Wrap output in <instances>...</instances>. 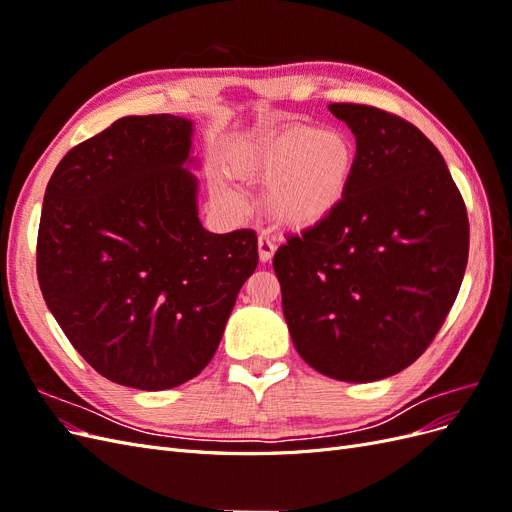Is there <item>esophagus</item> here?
<instances>
[{"instance_id":"esophagus-1","label":"esophagus","mask_w":512,"mask_h":512,"mask_svg":"<svg viewBox=\"0 0 512 512\" xmlns=\"http://www.w3.org/2000/svg\"><path fill=\"white\" fill-rule=\"evenodd\" d=\"M275 254V245L269 237H258V256L262 262H269Z\"/></svg>"}]
</instances>
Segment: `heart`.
Segmentation results:
<instances>
[{"instance_id": "obj_1", "label": "heart", "mask_w": 512, "mask_h": 512, "mask_svg": "<svg viewBox=\"0 0 512 512\" xmlns=\"http://www.w3.org/2000/svg\"><path fill=\"white\" fill-rule=\"evenodd\" d=\"M230 166L247 181L269 185L267 205L277 224L309 230L327 222L348 196L356 145L346 132L290 121L243 136Z\"/></svg>"}]
</instances>
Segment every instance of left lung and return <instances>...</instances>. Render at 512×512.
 <instances>
[{
    "mask_svg": "<svg viewBox=\"0 0 512 512\" xmlns=\"http://www.w3.org/2000/svg\"><path fill=\"white\" fill-rule=\"evenodd\" d=\"M356 136L348 196L290 237L273 269L292 344L320 374L374 382L438 335L466 273L468 211L429 138L389 111L331 104Z\"/></svg>",
    "mask_w": 512,
    "mask_h": 512,
    "instance_id": "left-lung-1",
    "label": "left lung"
}]
</instances>
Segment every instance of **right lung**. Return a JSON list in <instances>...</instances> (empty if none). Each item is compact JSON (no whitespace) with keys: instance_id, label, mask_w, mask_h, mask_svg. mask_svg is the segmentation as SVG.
Wrapping results in <instances>:
<instances>
[{"instance_id":"right-lung-1","label":"right lung","mask_w":512,"mask_h":512,"mask_svg":"<svg viewBox=\"0 0 512 512\" xmlns=\"http://www.w3.org/2000/svg\"><path fill=\"white\" fill-rule=\"evenodd\" d=\"M190 136L183 117H121L72 147L44 192L42 297L100 376L141 391L209 365L258 265L254 230L200 224Z\"/></svg>"}]
</instances>
